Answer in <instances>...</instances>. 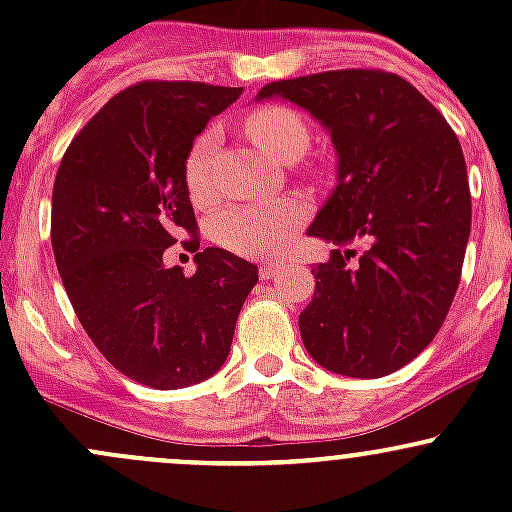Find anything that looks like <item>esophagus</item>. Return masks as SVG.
I'll return each mask as SVG.
<instances>
[{"label": "esophagus", "mask_w": 512, "mask_h": 512, "mask_svg": "<svg viewBox=\"0 0 512 512\" xmlns=\"http://www.w3.org/2000/svg\"><path fill=\"white\" fill-rule=\"evenodd\" d=\"M280 262H265V265L260 267V277L262 280H272V277L277 275V272H280Z\"/></svg>", "instance_id": "obj_1"}]
</instances>
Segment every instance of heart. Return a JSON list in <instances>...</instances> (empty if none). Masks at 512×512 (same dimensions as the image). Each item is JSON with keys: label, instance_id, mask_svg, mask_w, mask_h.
Listing matches in <instances>:
<instances>
[{"label": "heart", "instance_id": "b5f03b06", "mask_svg": "<svg viewBox=\"0 0 512 512\" xmlns=\"http://www.w3.org/2000/svg\"><path fill=\"white\" fill-rule=\"evenodd\" d=\"M245 133L255 146L280 163H297L312 143V131L302 113L289 106H260L245 118ZM215 153L218 133L205 131L190 146L183 163V180L193 203L205 205L215 198ZM307 218V205L302 200H277V203L235 205L225 210L215 223V237L247 257H272L285 250L302 220Z\"/></svg>", "mask_w": 512, "mask_h": 512}]
</instances>
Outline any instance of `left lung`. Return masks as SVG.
<instances>
[{"instance_id":"obj_1","label":"left lung","mask_w":512,"mask_h":512,"mask_svg":"<svg viewBox=\"0 0 512 512\" xmlns=\"http://www.w3.org/2000/svg\"><path fill=\"white\" fill-rule=\"evenodd\" d=\"M272 96L322 121L339 156L337 188L307 230L337 247L312 267L302 342L334 374L379 379L433 342L456 297L471 235L461 143L421 91L381 69L272 81L257 94ZM354 241L367 245L361 256Z\"/></svg>"}]
</instances>
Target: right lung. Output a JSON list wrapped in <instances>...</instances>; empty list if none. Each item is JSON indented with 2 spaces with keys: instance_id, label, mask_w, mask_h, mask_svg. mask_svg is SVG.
Here are the masks:
<instances>
[{
  "instance_id": "obj_1",
  "label": "right lung",
  "mask_w": 512,
  "mask_h": 512,
  "mask_svg": "<svg viewBox=\"0 0 512 512\" xmlns=\"http://www.w3.org/2000/svg\"><path fill=\"white\" fill-rule=\"evenodd\" d=\"M242 89L141 81L116 94L61 158L51 195V247L61 282L96 349L128 379L180 389L230 354L257 267L200 250L183 163L208 121ZM183 234L199 270L165 268Z\"/></svg>"
}]
</instances>
